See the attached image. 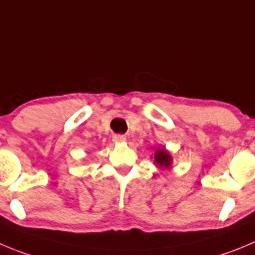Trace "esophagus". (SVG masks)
Here are the masks:
<instances>
[{"mask_svg": "<svg viewBox=\"0 0 255 255\" xmlns=\"http://www.w3.org/2000/svg\"><path fill=\"white\" fill-rule=\"evenodd\" d=\"M113 141L117 142V143L125 142L126 141V135H123V134H114L113 135Z\"/></svg>", "mask_w": 255, "mask_h": 255, "instance_id": "34e87169", "label": "esophagus"}]
</instances>
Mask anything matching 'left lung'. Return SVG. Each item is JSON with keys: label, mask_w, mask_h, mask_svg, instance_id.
<instances>
[{"label": "left lung", "mask_w": 255, "mask_h": 255, "mask_svg": "<svg viewBox=\"0 0 255 255\" xmlns=\"http://www.w3.org/2000/svg\"><path fill=\"white\" fill-rule=\"evenodd\" d=\"M154 162L160 168H168L172 163V157L168 153L167 149L158 148L154 152Z\"/></svg>", "instance_id": "8db88e82"}]
</instances>
